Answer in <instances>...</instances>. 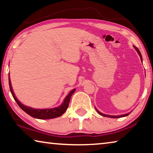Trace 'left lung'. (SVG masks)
Masks as SVG:
<instances>
[{
  "instance_id": "8db88e82",
  "label": "left lung",
  "mask_w": 153,
  "mask_h": 153,
  "mask_svg": "<svg viewBox=\"0 0 153 153\" xmlns=\"http://www.w3.org/2000/svg\"><path fill=\"white\" fill-rule=\"evenodd\" d=\"M134 48H135V49L136 50V51L138 52V53L139 54L140 56V59H141V61H142V55L140 53V51L138 50V48L136 47V46H134ZM96 110H97V111L98 112V114H100V115L102 116H104V117H111V118H119V117H126V116H128L129 113H127V114H124V115H117V116H113V115H105V114H103L102 113H100L98 111L97 108H96Z\"/></svg>"
}]
</instances>
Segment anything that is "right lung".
Listing matches in <instances>:
<instances>
[{
	"label": "right lung",
	"mask_w": 153,
	"mask_h": 153,
	"mask_svg": "<svg viewBox=\"0 0 153 153\" xmlns=\"http://www.w3.org/2000/svg\"><path fill=\"white\" fill-rule=\"evenodd\" d=\"M9 88H10V91H11V94L13 97L17 105L19 106V107L22 108L23 111H24L25 113H27L28 115H30L32 117L37 119H40V120H48V119H53L55 117H59L61 115L65 112L67 107L69 106V102L70 100V98L71 95L74 94L76 89L72 90L69 93L68 95L67 96L66 98H65L63 102L62 103L61 106H59L58 107L55 108H46V109H36V108H33L32 107H27V106H25L21 103L17 98L15 97L14 94V92L13 91V88L11 86V83L10 81V78H9Z\"/></svg>",
	"instance_id": "1"
}]
</instances>
